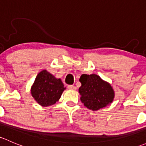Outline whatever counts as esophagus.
I'll return each mask as SVG.
<instances>
[{"label":"esophagus","mask_w":146,"mask_h":146,"mask_svg":"<svg viewBox=\"0 0 146 146\" xmlns=\"http://www.w3.org/2000/svg\"><path fill=\"white\" fill-rule=\"evenodd\" d=\"M68 88L70 90H76V88L74 86V85H68Z\"/></svg>","instance_id":"1"}]
</instances>
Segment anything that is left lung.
<instances>
[{
	"instance_id": "left-lung-1",
	"label": "left lung",
	"mask_w": 146,
	"mask_h": 146,
	"mask_svg": "<svg viewBox=\"0 0 146 146\" xmlns=\"http://www.w3.org/2000/svg\"><path fill=\"white\" fill-rule=\"evenodd\" d=\"M80 82V100L87 108L97 111L113 101L114 92L112 88L98 75L82 74Z\"/></svg>"
}]
</instances>
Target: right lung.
<instances>
[{
	"label": "right lung",
	"instance_id": "right-lung-1",
	"mask_svg": "<svg viewBox=\"0 0 146 146\" xmlns=\"http://www.w3.org/2000/svg\"><path fill=\"white\" fill-rule=\"evenodd\" d=\"M65 89L61 79H56L44 70L36 77L31 88V93L40 105L47 107L55 104L60 99Z\"/></svg>",
	"mask_w": 146,
	"mask_h": 146
}]
</instances>
